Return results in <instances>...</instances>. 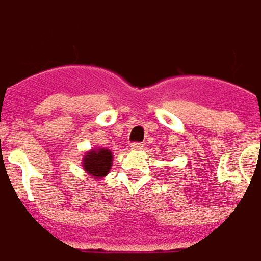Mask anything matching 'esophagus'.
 Masks as SVG:
<instances>
[{
  "label": "esophagus",
  "instance_id": "esophagus-1",
  "mask_svg": "<svg viewBox=\"0 0 261 261\" xmlns=\"http://www.w3.org/2000/svg\"><path fill=\"white\" fill-rule=\"evenodd\" d=\"M143 149V145L139 143V142H134V143H131V150H142Z\"/></svg>",
  "mask_w": 261,
  "mask_h": 261
}]
</instances>
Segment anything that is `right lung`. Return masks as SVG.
<instances>
[{"label":"right lung","mask_w":261,"mask_h":261,"mask_svg":"<svg viewBox=\"0 0 261 261\" xmlns=\"http://www.w3.org/2000/svg\"><path fill=\"white\" fill-rule=\"evenodd\" d=\"M111 161L112 155L110 150H92V151H90L86 156H84L83 167H84V170H86L88 174L99 178V177H105V175L109 173L110 167H111Z\"/></svg>","instance_id":"1"}]
</instances>
